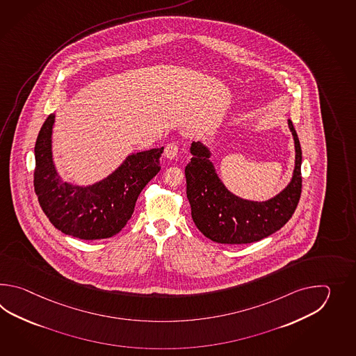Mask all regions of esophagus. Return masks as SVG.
Instances as JSON below:
<instances>
[{"instance_id":"1","label":"esophagus","mask_w":356,"mask_h":356,"mask_svg":"<svg viewBox=\"0 0 356 356\" xmlns=\"http://www.w3.org/2000/svg\"><path fill=\"white\" fill-rule=\"evenodd\" d=\"M164 155L168 159H175L178 156V145L175 143H169L164 150Z\"/></svg>"}]
</instances>
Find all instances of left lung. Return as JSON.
Masks as SVG:
<instances>
[{"instance_id":"left-lung-1","label":"left lung","mask_w":356,"mask_h":356,"mask_svg":"<svg viewBox=\"0 0 356 356\" xmlns=\"http://www.w3.org/2000/svg\"><path fill=\"white\" fill-rule=\"evenodd\" d=\"M289 127L296 143V168L288 187L265 202L243 200L229 192L212 165L209 149L192 143V159L184 169L187 198L196 227L212 242L247 244L280 230L296 211L302 195V149L293 122Z\"/></svg>"}]
</instances>
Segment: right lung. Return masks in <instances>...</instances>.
I'll return each mask as SVG.
<instances>
[{
  "label": "right lung",
  "instance_id": "obj_1",
  "mask_svg": "<svg viewBox=\"0 0 356 356\" xmlns=\"http://www.w3.org/2000/svg\"><path fill=\"white\" fill-rule=\"evenodd\" d=\"M49 114L35 143L34 191L47 218L65 234L85 241L106 239L120 233L131 219L145 186L159 173L164 147L129 155L106 179L88 187L62 181L52 160Z\"/></svg>",
  "mask_w": 356,
  "mask_h": 356
}]
</instances>
